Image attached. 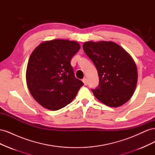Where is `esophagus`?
<instances>
[{
  "label": "esophagus",
  "mask_w": 155,
  "mask_h": 155,
  "mask_svg": "<svg viewBox=\"0 0 155 155\" xmlns=\"http://www.w3.org/2000/svg\"><path fill=\"white\" fill-rule=\"evenodd\" d=\"M82 81H83V83H84V85H87V84H88V80H87V78H83Z\"/></svg>",
  "instance_id": "esophagus-1"
}]
</instances>
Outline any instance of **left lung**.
<instances>
[{
    "instance_id": "1",
    "label": "left lung",
    "mask_w": 155,
    "mask_h": 155,
    "mask_svg": "<svg viewBox=\"0 0 155 155\" xmlns=\"http://www.w3.org/2000/svg\"><path fill=\"white\" fill-rule=\"evenodd\" d=\"M83 48L94 64L99 76V85L92 90L94 96L111 107L127 102L138 81L137 67L130 55L112 41H87Z\"/></svg>"
}]
</instances>
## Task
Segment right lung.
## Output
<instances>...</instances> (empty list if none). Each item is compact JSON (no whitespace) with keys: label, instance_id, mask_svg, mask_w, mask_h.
I'll use <instances>...</instances> for the list:
<instances>
[{"label":"right lung","instance_id":"right-lung-1","mask_svg":"<svg viewBox=\"0 0 155 155\" xmlns=\"http://www.w3.org/2000/svg\"><path fill=\"white\" fill-rule=\"evenodd\" d=\"M80 49L76 41H44L31 54L26 78L34 100L46 109L57 110L70 104L83 83L76 78L70 64Z\"/></svg>","mask_w":155,"mask_h":155}]
</instances>
